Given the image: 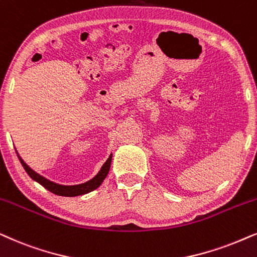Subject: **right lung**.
I'll return each mask as SVG.
<instances>
[{"label": "right lung", "instance_id": "add662e5", "mask_svg": "<svg viewBox=\"0 0 257 257\" xmlns=\"http://www.w3.org/2000/svg\"><path fill=\"white\" fill-rule=\"evenodd\" d=\"M16 153H18V151H16ZM18 157L20 159V162H21L23 169L26 170V172L28 173V176L33 179V181L38 182L39 184H41L43 188H46L48 191L53 192V194L58 196H65V197H75V196L85 195L93 191V190H95L96 188H99V186L101 185V183L104 182L106 176L108 175L109 168H111V162H112V153H111L109 157L107 158V161L104 163V165L101 166V169L99 170V172L96 173L92 179H89V181L85 183H81V184L63 185V184H59V183L49 181L48 178L43 177V176L40 175V173L35 172L34 170L29 168V166L26 164L25 161L20 157L19 153H18Z\"/></svg>", "mask_w": 257, "mask_h": 257}]
</instances>
